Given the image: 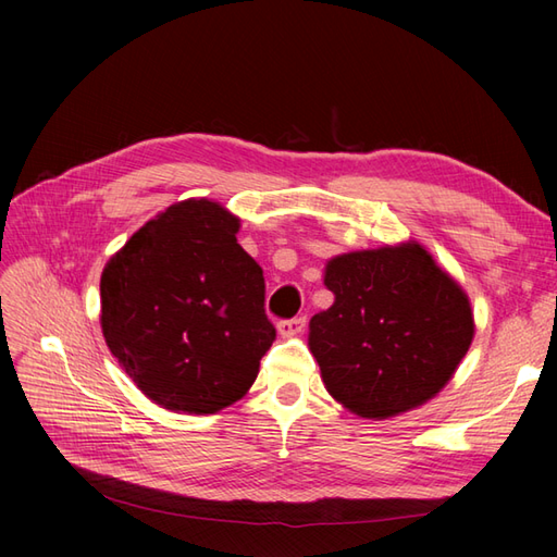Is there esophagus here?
Wrapping results in <instances>:
<instances>
[{
	"label": "esophagus",
	"instance_id": "1",
	"mask_svg": "<svg viewBox=\"0 0 557 557\" xmlns=\"http://www.w3.org/2000/svg\"><path fill=\"white\" fill-rule=\"evenodd\" d=\"M305 325H307V318H293V320H281V323L276 325V330H278L281 336H285V339H288V336L301 334Z\"/></svg>",
	"mask_w": 557,
	"mask_h": 557
}]
</instances>
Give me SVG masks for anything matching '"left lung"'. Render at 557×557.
<instances>
[{
  "label": "left lung",
  "mask_w": 557,
  "mask_h": 557,
  "mask_svg": "<svg viewBox=\"0 0 557 557\" xmlns=\"http://www.w3.org/2000/svg\"><path fill=\"white\" fill-rule=\"evenodd\" d=\"M334 305L309 323L327 393L360 418L385 420L432 399L474 339L467 293L418 242L327 260Z\"/></svg>",
  "instance_id": "1"
}]
</instances>
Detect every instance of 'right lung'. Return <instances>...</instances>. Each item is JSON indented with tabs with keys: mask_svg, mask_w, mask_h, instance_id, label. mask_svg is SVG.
I'll use <instances>...</instances> for the list:
<instances>
[{
	"mask_svg": "<svg viewBox=\"0 0 557 557\" xmlns=\"http://www.w3.org/2000/svg\"><path fill=\"white\" fill-rule=\"evenodd\" d=\"M242 221L193 197L160 211L102 272V334L134 385L162 409L218 413L242 399L276 339Z\"/></svg>",
	"mask_w": 557,
	"mask_h": 557,
	"instance_id": "add662e5",
	"label": "right lung"
}]
</instances>
